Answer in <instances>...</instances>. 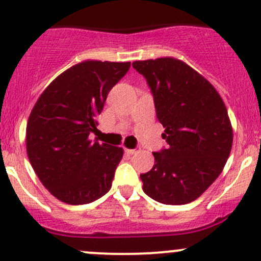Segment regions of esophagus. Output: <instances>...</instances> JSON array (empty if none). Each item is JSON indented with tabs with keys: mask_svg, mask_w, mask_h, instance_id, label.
<instances>
[{
	"mask_svg": "<svg viewBox=\"0 0 261 261\" xmlns=\"http://www.w3.org/2000/svg\"><path fill=\"white\" fill-rule=\"evenodd\" d=\"M139 151H140V147H135V149H125V152L128 155H134Z\"/></svg>",
	"mask_w": 261,
	"mask_h": 261,
	"instance_id": "34e87169",
	"label": "esophagus"
}]
</instances>
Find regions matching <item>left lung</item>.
<instances>
[{
	"label": "left lung",
	"instance_id": "8db88e82",
	"mask_svg": "<svg viewBox=\"0 0 261 261\" xmlns=\"http://www.w3.org/2000/svg\"><path fill=\"white\" fill-rule=\"evenodd\" d=\"M146 78L167 149L140 174L144 192L164 204H186L217 179L232 147V126L222 98L203 75L172 57L136 60Z\"/></svg>",
	"mask_w": 261,
	"mask_h": 261
}]
</instances>
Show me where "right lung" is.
Wrapping results in <instances>:
<instances>
[{"label":"right lung","mask_w":261,"mask_h":261,"mask_svg":"<svg viewBox=\"0 0 261 261\" xmlns=\"http://www.w3.org/2000/svg\"><path fill=\"white\" fill-rule=\"evenodd\" d=\"M130 62L84 60L58 75L31 110L26 151L43 186L59 201L86 204L111 189L123 149L92 141L96 117Z\"/></svg>","instance_id":"1"}]
</instances>
